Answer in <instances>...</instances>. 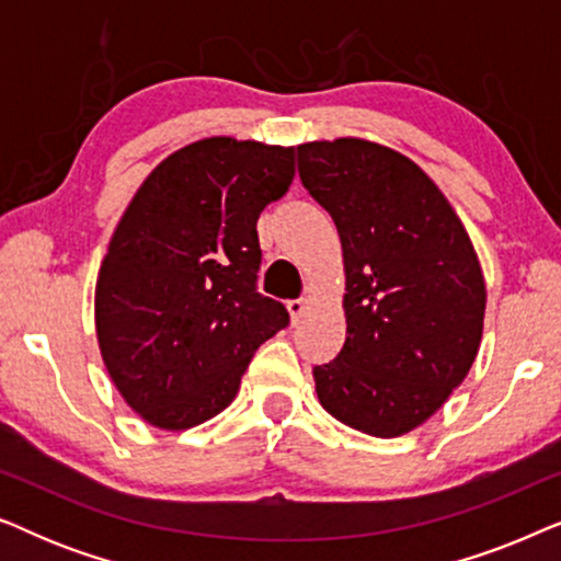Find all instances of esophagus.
<instances>
[{
	"instance_id": "1",
	"label": "esophagus",
	"mask_w": 561,
	"mask_h": 561,
	"mask_svg": "<svg viewBox=\"0 0 561 561\" xmlns=\"http://www.w3.org/2000/svg\"><path fill=\"white\" fill-rule=\"evenodd\" d=\"M288 311H290V319H294V324H298V319H301L306 313L304 298H294V301H288Z\"/></svg>"
}]
</instances>
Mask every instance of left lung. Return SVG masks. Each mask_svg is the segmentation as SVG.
<instances>
[{"mask_svg":"<svg viewBox=\"0 0 561 561\" xmlns=\"http://www.w3.org/2000/svg\"><path fill=\"white\" fill-rule=\"evenodd\" d=\"M298 175L342 240L347 340L313 367L319 403L390 439L424 424L467 378L485 319L470 234L436 183L386 145H298Z\"/></svg>","mask_w":561,"mask_h":561,"instance_id":"8db88e82","label":"left lung"}]
</instances>
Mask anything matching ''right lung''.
I'll return each instance as SVG.
<instances>
[{"instance_id":"add662e5","label":"right lung","mask_w":561,"mask_h":561,"mask_svg":"<svg viewBox=\"0 0 561 561\" xmlns=\"http://www.w3.org/2000/svg\"><path fill=\"white\" fill-rule=\"evenodd\" d=\"M294 175V148L206 137L168 156L122 214L99 267L96 336L148 424L217 416L255 350L288 327L286 306L257 290V219Z\"/></svg>"}]
</instances>
